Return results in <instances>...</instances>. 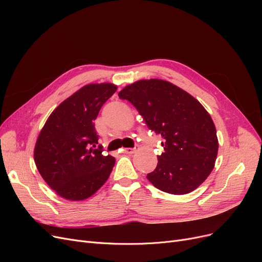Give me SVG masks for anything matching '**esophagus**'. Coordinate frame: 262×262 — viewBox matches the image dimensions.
I'll return each mask as SVG.
<instances>
[{"label": "esophagus", "mask_w": 262, "mask_h": 262, "mask_svg": "<svg viewBox=\"0 0 262 262\" xmlns=\"http://www.w3.org/2000/svg\"><path fill=\"white\" fill-rule=\"evenodd\" d=\"M123 153H125V154H133V153H136V149L130 148V147H126V148H123Z\"/></svg>", "instance_id": "esophagus-1"}]
</instances>
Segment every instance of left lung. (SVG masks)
Returning <instances> with one entry per match:
<instances>
[{
	"instance_id": "left-lung-1",
	"label": "left lung",
	"mask_w": 262,
	"mask_h": 262,
	"mask_svg": "<svg viewBox=\"0 0 262 262\" xmlns=\"http://www.w3.org/2000/svg\"><path fill=\"white\" fill-rule=\"evenodd\" d=\"M119 98L129 100L148 129L163 138L164 152L146 178L170 194L192 192L215 165L219 140L210 114L186 91L170 82L150 78L125 86Z\"/></svg>"
}]
</instances>
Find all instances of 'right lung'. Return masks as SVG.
Instances as JSON below:
<instances>
[{
  "label": "right lung",
  "instance_id": "1",
  "mask_svg": "<svg viewBox=\"0 0 262 262\" xmlns=\"http://www.w3.org/2000/svg\"><path fill=\"white\" fill-rule=\"evenodd\" d=\"M117 91L112 83L87 84L55 108L39 133L34 149L37 169L53 191L83 201L105 184L115 166L102 155L94 121Z\"/></svg>",
  "mask_w": 262,
  "mask_h": 262
}]
</instances>
